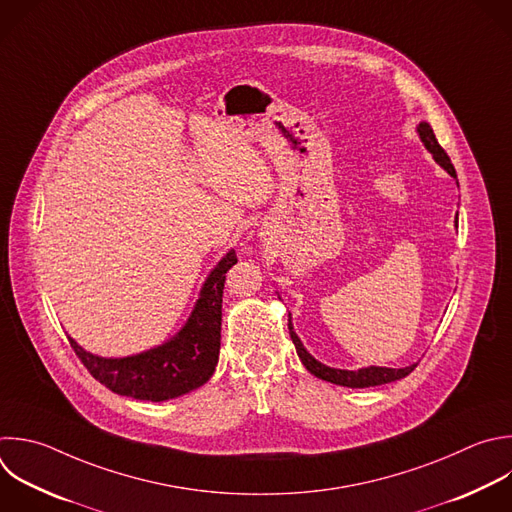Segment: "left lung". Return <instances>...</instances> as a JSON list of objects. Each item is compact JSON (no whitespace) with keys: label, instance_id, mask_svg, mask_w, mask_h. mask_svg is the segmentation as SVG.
I'll return each instance as SVG.
<instances>
[{"label":"left lung","instance_id":"8db88e82","mask_svg":"<svg viewBox=\"0 0 512 512\" xmlns=\"http://www.w3.org/2000/svg\"><path fill=\"white\" fill-rule=\"evenodd\" d=\"M418 134L424 142V146L432 152L434 160L446 170V173L450 177L456 179V170L450 162V156L444 152V148L438 144L432 128L428 122H420L418 124ZM289 333H291V339L295 344V350H297V356L299 360L303 362V366L315 376V378H321L325 382H331V384H337V386H346V388H370V386H382V384H390V382H396V380H402L406 378L418 364H412V366H406V368H380V366H370V368H362V370H335V368H329V366H323L321 362H317L301 344V339L297 337V333L293 331L291 327V313H289Z\"/></svg>","mask_w":512,"mask_h":512}]
</instances>
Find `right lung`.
Here are the masks:
<instances>
[{
    "label": "right lung",
    "instance_id": "1",
    "mask_svg": "<svg viewBox=\"0 0 512 512\" xmlns=\"http://www.w3.org/2000/svg\"><path fill=\"white\" fill-rule=\"evenodd\" d=\"M237 263L231 249L207 277L185 327L166 344L128 358H100L74 348L86 370L120 396L148 402L173 400L203 386L215 372L221 348V307L225 273Z\"/></svg>",
    "mask_w": 512,
    "mask_h": 512
}]
</instances>
